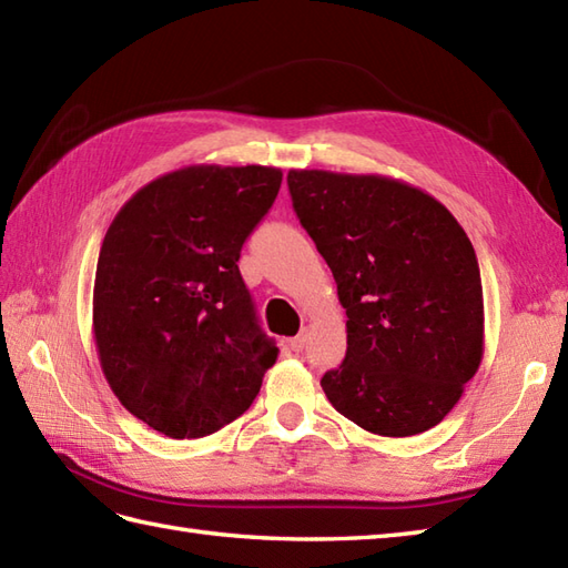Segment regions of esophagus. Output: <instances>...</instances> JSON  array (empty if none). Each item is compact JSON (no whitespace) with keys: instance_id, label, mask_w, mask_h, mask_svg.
<instances>
[{"instance_id":"esophagus-1","label":"esophagus","mask_w":568,"mask_h":568,"mask_svg":"<svg viewBox=\"0 0 568 568\" xmlns=\"http://www.w3.org/2000/svg\"><path fill=\"white\" fill-rule=\"evenodd\" d=\"M307 346V332H303V334H297L295 336V339H291V348H293V352L295 354H300V352H303V348Z\"/></svg>"}]
</instances>
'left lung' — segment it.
Segmentation results:
<instances>
[{
	"instance_id": "1",
	"label": "left lung",
	"mask_w": 568,
	"mask_h": 568,
	"mask_svg": "<svg viewBox=\"0 0 568 568\" xmlns=\"http://www.w3.org/2000/svg\"><path fill=\"white\" fill-rule=\"evenodd\" d=\"M293 210L346 310V356L322 376L336 413L413 437L452 413L484 358V285L454 214L383 175L287 173Z\"/></svg>"
}]
</instances>
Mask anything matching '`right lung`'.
<instances>
[{"mask_svg":"<svg viewBox=\"0 0 568 568\" xmlns=\"http://www.w3.org/2000/svg\"><path fill=\"white\" fill-rule=\"evenodd\" d=\"M281 180L265 165H190L141 187L106 229L92 297L100 364L119 403L165 437L234 422L275 364L239 256Z\"/></svg>","mask_w":568,"mask_h":568,"instance_id":"1","label":"right lung"}]
</instances>
